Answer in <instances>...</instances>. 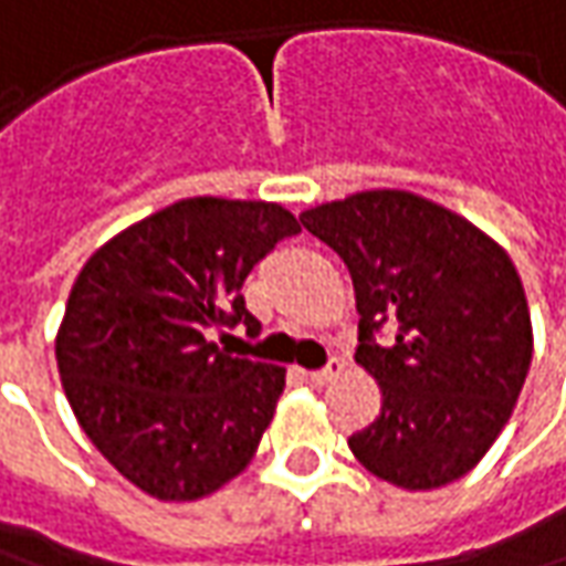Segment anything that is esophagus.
I'll use <instances>...</instances> for the list:
<instances>
[{
	"instance_id": "34e87169",
	"label": "esophagus",
	"mask_w": 566,
	"mask_h": 566,
	"mask_svg": "<svg viewBox=\"0 0 566 566\" xmlns=\"http://www.w3.org/2000/svg\"><path fill=\"white\" fill-rule=\"evenodd\" d=\"M340 371H344V359H340V356H332L325 368H318V371H310V380L322 387V384H332V380L337 378Z\"/></svg>"
}]
</instances>
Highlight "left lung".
I'll list each match as a JSON object with an SVG mask.
<instances>
[{
    "instance_id": "left-lung-1",
    "label": "left lung",
    "mask_w": 566,
    "mask_h": 566,
    "mask_svg": "<svg viewBox=\"0 0 566 566\" xmlns=\"http://www.w3.org/2000/svg\"><path fill=\"white\" fill-rule=\"evenodd\" d=\"M349 269L356 363L380 384V415L353 455L402 490L464 476L509 424L533 325L524 284L490 234L412 191H359L300 213ZM384 324L395 340L377 344Z\"/></svg>"
}]
</instances>
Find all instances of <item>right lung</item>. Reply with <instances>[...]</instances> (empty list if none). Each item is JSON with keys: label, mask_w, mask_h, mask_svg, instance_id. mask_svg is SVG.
Returning <instances> with one entry per match:
<instances>
[{"label": "right lung", "mask_w": 566, "mask_h": 566, "mask_svg": "<svg viewBox=\"0 0 566 566\" xmlns=\"http://www.w3.org/2000/svg\"><path fill=\"white\" fill-rule=\"evenodd\" d=\"M294 213L266 201L186 198L123 229L73 282L55 359L95 449L142 493L191 502L253 459L284 368L229 356L210 332L260 322L241 284Z\"/></svg>", "instance_id": "obj_1"}]
</instances>
